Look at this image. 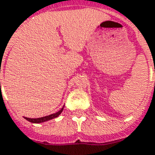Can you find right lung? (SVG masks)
I'll return each mask as SVG.
<instances>
[{
    "label": "right lung",
    "instance_id": "right-lung-1",
    "mask_svg": "<svg viewBox=\"0 0 155 155\" xmlns=\"http://www.w3.org/2000/svg\"><path fill=\"white\" fill-rule=\"evenodd\" d=\"M63 109H64V108H62L61 110H59V111H58V112H56V113H54V114H51V115L49 116H46V117H39V118H28V117H25V119H27L28 121L33 123H43V122H46V121H48V120H50V119L57 117L62 112Z\"/></svg>",
    "mask_w": 155,
    "mask_h": 155
}]
</instances>
